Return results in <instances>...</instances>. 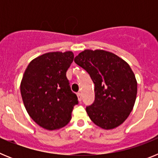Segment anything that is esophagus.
Instances as JSON below:
<instances>
[{
    "label": "esophagus",
    "instance_id": "esophagus-1",
    "mask_svg": "<svg viewBox=\"0 0 158 158\" xmlns=\"http://www.w3.org/2000/svg\"><path fill=\"white\" fill-rule=\"evenodd\" d=\"M77 97H78V100H79V101H81L82 100V96H81V94L80 93H77Z\"/></svg>",
    "mask_w": 158,
    "mask_h": 158
}]
</instances>
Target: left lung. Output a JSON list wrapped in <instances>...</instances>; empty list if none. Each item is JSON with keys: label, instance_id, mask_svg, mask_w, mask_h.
Returning a JSON list of instances; mask_svg holds the SVG:
<instances>
[{"label": "left lung", "instance_id": "8db88e82", "mask_svg": "<svg viewBox=\"0 0 158 158\" xmlns=\"http://www.w3.org/2000/svg\"><path fill=\"white\" fill-rule=\"evenodd\" d=\"M95 85V100L86 107L91 120L105 130L117 127L133 109L137 81L130 65L111 52L85 50L74 58Z\"/></svg>", "mask_w": 158, "mask_h": 158}]
</instances>
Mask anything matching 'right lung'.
I'll use <instances>...</instances> for the list:
<instances>
[{
	"instance_id": "right-lung-1",
	"label": "right lung",
	"mask_w": 158,
	"mask_h": 158,
	"mask_svg": "<svg viewBox=\"0 0 158 158\" xmlns=\"http://www.w3.org/2000/svg\"><path fill=\"white\" fill-rule=\"evenodd\" d=\"M73 58L72 51L46 53L32 60L23 73L20 93L25 108L39 126L48 131L65 127L78 104L66 77Z\"/></svg>"
}]
</instances>
